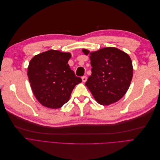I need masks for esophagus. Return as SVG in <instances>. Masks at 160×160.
<instances>
[{
	"mask_svg": "<svg viewBox=\"0 0 160 160\" xmlns=\"http://www.w3.org/2000/svg\"><path fill=\"white\" fill-rule=\"evenodd\" d=\"M82 81L83 82H85L87 81V76H83L82 77Z\"/></svg>",
	"mask_w": 160,
	"mask_h": 160,
	"instance_id": "34e87169",
	"label": "esophagus"
}]
</instances>
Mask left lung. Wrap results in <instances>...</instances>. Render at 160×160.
<instances>
[{"mask_svg": "<svg viewBox=\"0 0 160 160\" xmlns=\"http://www.w3.org/2000/svg\"><path fill=\"white\" fill-rule=\"evenodd\" d=\"M92 74L86 86L97 102L108 105L124 96L133 76L132 61L125 52L114 47H107L90 53Z\"/></svg>", "mask_w": 160, "mask_h": 160, "instance_id": "obj_1", "label": "left lung"}]
</instances>
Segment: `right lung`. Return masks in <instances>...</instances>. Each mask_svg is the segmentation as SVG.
I'll return each mask as SVG.
<instances>
[{"mask_svg": "<svg viewBox=\"0 0 160 160\" xmlns=\"http://www.w3.org/2000/svg\"><path fill=\"white\" fill-rule=\"evenodd\" d=\"M70 53L50 50L37 55L28 68V77L36 99L43 106L61 108L67 103L75 86L82 81L68 64Z\"/></svg>", "mask_w": 160, "mask_h": 160, "instance_id": "add662e5", "label": "right lung"}]
</instances>
